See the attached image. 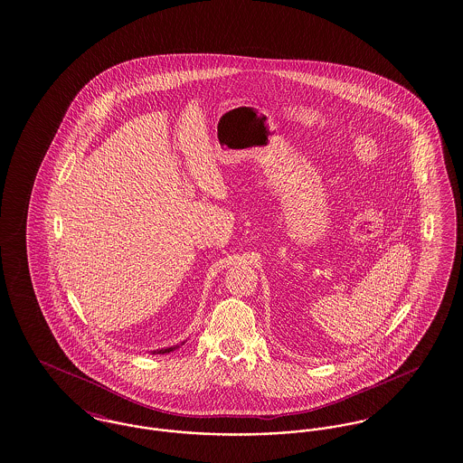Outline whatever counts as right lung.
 Wrapping results in <instances>:
<instances>
[{"label": "right lung", "mask_w": 463, "mask_h": 463, "mask_svg": "<svg viewBox=\"0 0 463 463\" xmlns=\"http://www.w3.org/2000/svg\"><path fill=\"white\" fill-rule=\"evenodd\" d=\"M175 348H179V345H175V346H169V348H162V350H157V352H154V354H169V352H174Z\"/></svg>", "instance_id": "add662e5"}]
</instances>
